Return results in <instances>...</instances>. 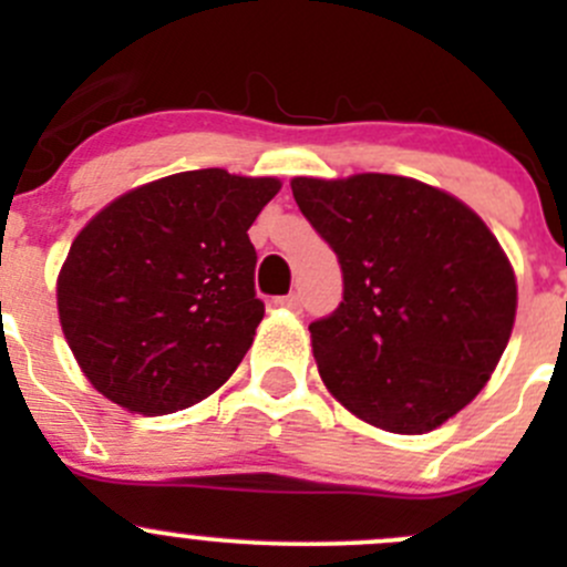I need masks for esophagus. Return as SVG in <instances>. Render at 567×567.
I'll return each instance as SVG.
<instances>
[{
	"mask_svg": "<svg viewBox=\"0 0 567 567\" xmlns=\"http://www.w3.org/2000/svg\"><path fill=\"white\" fill-rule=\"evenodd\" d=\"M277 305H279V307H288V310L299 312V310H301V296H299V293H288V296H282V299H277Z\"/></svg>",
	"mask_w": 567,
	"mask_h": 567,
	"instance_id": "34e87169",
	"label": "esophagus"
}]
</instances>
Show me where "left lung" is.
Here are the masks:
<instances>
[{"label":"left lung","instance_id":"left-lung-1","mask_svg":"<svg viewBox=\"0 0 567 567\" xmlns=\"http://www.w3.org/2000/svg\"><path fill=\"white\" fill-rule=\"evenodd\" d=\"M290 188L342 268L340 307L310 323L329 392L392 433L458 414L488 384L516 320V274L494 233L414 177H293Z\"/></svg>","mask_w":567,"mask_h":567}]
</instances>
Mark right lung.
Returning <instances> with one entry per match:
<instances>
[{
    "instance_id": "obj_1",
    "label": "right lung",
    "mask_w": 567,
    "mask_h": 567,
    "mask_svg": "<svg viewBox=\"0 0 567 567\" xmlns=\"http://www.w3.org/2000/svg\"><path fill=\"white\" fill-rule=\"evenodd\" d=\"M279 188L192 169L131 188L87 221L56 277V310L104 398L173 414L236 373L266 312L247 230Z\"/></svg>"
}]
</instances>
